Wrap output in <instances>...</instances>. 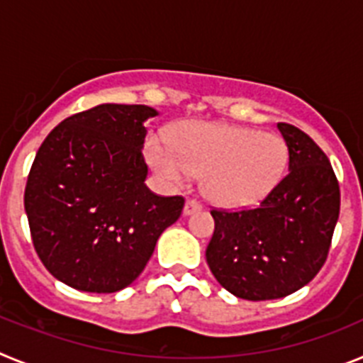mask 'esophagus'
Instances as JSON below:
<instances>
[{"label": "esophagus", "instance_id": "obj_1", "mask_svg": "<svg viewBox=\"0 0 363 363\" xmlns=\"http://www.w3.org/2000/svg\"><path fill=\"white\" fill-rule=\"evenodd\" d=\"M203 205H201V201H198L196 198H189L187 201H185V209L184 213L185 214H192V213H196V211H200Z\"/></svg>", "mask_w": 363, "mask_h": 363}]
</instances>
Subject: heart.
<instances>
[{
  "label": "heart",
  "instance_id": "obj_1",
  "mask_svg": "<svg viewBox=\"0 0 363 363\" xmlns=\"http://www.w3.org/2000/svg\"><path fill=\"white\" fill-rule=\"evenodd\" d=\"M147 154L154 169L174 184L203 174L207 198L227 207L262 200L289 162L287 143L278 134L205 121L184 125L174 147L152 138Z\"/></svg>",
  "mask_w": 363,
  "mask_h": 363
}]
</instances>
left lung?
I'll return each mask as SVG.
<instances>
[{"label":"left lung","instance_id":"8db88e82","mask_svg":"<svg viewBox=\"0 0 363 363\" xmlns=\"http://www.w3.org/2000/svg\"><path fill=\"white\" fill-rule=\"evenodd\" d=\"M289 172L256 207L216 209L205 258L221 287L251 301L277 300L309 284L325 264L340 214L331 162L303 130L278 123Z\"/></svg>","mask_w":363,"mask_h":363}]
</instances>
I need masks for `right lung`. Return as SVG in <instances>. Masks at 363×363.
Here are the masks:
<instances>
[{
  "label": "right lung",
  "mask_w": 363,
  "mask_h": 363,
  "mask_svg": "<svg viewBox=\"0 0 363 363\" xmlns=\"http://www.w3.org/2000/svg\"><path fill=\"white\" fill-rule=\"evenodd\" d=\"M147 105L105 104L72 114L45 138L28 172L25 213L45 269L85 293L133 284L184 196L143 184Z\"/></svg>",
  "instance_id": "add662e5"
}]
</instances>
